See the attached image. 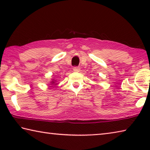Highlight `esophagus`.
Listing matches in <instances>:
<instances>
[{
	"label": "esophagus",
	"instance_id": "34e87169",
	"mask_svg": "<svg viewBox=\"0 0 150 150\" xmlns=\"http://www.w3.org/2000/svg\"><path fill=\"white\" fill-rule=\"evenodd\" d=\"M73 71H75V72H79L80 68L79 67H73Z\"/></svg>",
	"mask_w": 150,
	"mask_h": 150
}]
</instances>
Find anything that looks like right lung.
<instances>
[{
	"label": "right lung",
	"instance_id": "1",
	"mask_svg": "<svg viewBox=\"0 0 150 150\" xmlns=\"http://www.w3.org/2000/svg\"><path fill=\"white\" fill-rule=\"evenodd\" d=\"M50 83H51V84H50L51 85H57L56 80H55L54 79H52V80L50 82ZM50 87H52V86H50Z\"/></svg>",
	"mask_w": 150,
	"mask_h": 150
}]
</instances>
